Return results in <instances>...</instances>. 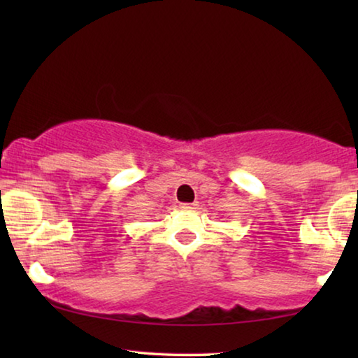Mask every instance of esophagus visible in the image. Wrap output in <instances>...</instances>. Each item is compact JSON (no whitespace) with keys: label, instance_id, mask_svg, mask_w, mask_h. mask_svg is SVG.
<instances>
[{"label":"esophagus","instance_id":"obj_1","mask_svg":"<svg viewBox=\"0 0 358 358\" xmlns=\"http://www.w3.org/2000/svg\"><path fill=\"white\" fill-rule=\"evenodd\" d=\"M197 207H199L197 202H194V203H180V208H183V210H196Z\"/></svg>","mask_w":358,"mask_h":358}]
</instances>
